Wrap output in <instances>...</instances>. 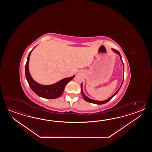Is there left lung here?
<instances>
[{
    "label": "left lung",
    "instance_id": "1",
    "mask_svg": "<svg viewBox=\"0 0 152 152\" xmlns=\"http://www.w3.org/2000/svg\"><path fill=\"white\" fill-rule=\"evenodd\" d=\"M113 51L114 52H115L117 54H118V55L120 56V58H121V61L122 62V64H123V67H124V64H123V61H122V57H121V55L120 54V52H118V50H117L116 49H113ZM123 80H124V79H123V81H122V84H121V86H120V88H119V89L115 93V94H113L111 97L109 98V99H107V100H104V101H98V100H92V99H90L89 98H88V97H86L85 94H84V93H83V89H82V85H81V94H82V95H83V98H84V99L85 100H86V102H90V103H94V104H103L106 103L107 102H108L109 100H111L113 98L116 94L117 93H118V91L120 90V88L122 86V84H123Z\"/></svg>",
    "mask_w": 152,
    "mask_h": 152
}]
</instances>
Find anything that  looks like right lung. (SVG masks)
Instances as JSON below:
<instances>
[{
    "instance_id": "add662e5",
    "label": "right lung",
    "mask_w": 152,
    "mask_h": 152,
    "mask_svg": "<svg viewBox=\"0 0 152 152\" xmlns=\"http://www.w3.org/2000/svg\"><path fill=\"white\" fill-rule=\"evenodd\" d=\"M35 47L34 48H35ZM34 48L29 53L25 68L26 79L28 81L29 86L30 87L31 89L39 97L46 99L58 98V97H60L62 94H63V92L66 85L69 81L72 80L75 76L73 75L71 77L63 79L58 81V83L51 85H42L36 83L35 81L34 80V79L31 77L29 71V58L31 53Z\"/></svg>"
}]
</instances>
